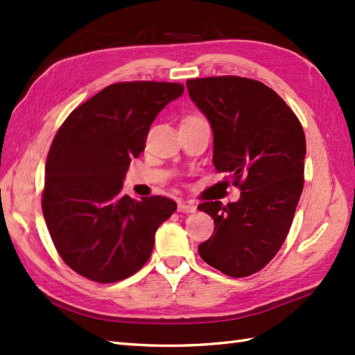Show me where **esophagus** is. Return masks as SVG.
<instances>
[{
  "label": "esophagus",
  "instance_id": "esophagus-1",
  "mask_svg": "<svg viewBox=\"0 0 355 355\" xmlns=\"http://www.w3.org/2000/svg\"><path fill=\"white\" fill-rule=\"evenodd\" d=\"M178 212H183V214H193V212H197V206H195V205H191V202L180 201V202H178Z\"/></svg>",
  "mask_w": 355,
  "mask_h": 355
}]
</instances>
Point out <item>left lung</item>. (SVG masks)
<instances>
[{"label":"left lung","mask_w":355,"mask_h":355,"mask_svg":"<svg viewBox=\"0 0 355 355\" xmlns=\"http://www.w3.org/2000/svg\"><path fill=\"white\" fill-rule=\"evenodd\" d=\"M214 131V164L239 186L236 202L198 206L215 229L198 253L232 277H245L275 258L288 235L304 189L305 134L282 97L262 82L218 76L186 82Z\"/></svg>","instance_id":"1"}]
</instances>
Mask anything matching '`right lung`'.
<instances>
[{"instance_id":"obj_1","label":"right lung","mask_w":355,"mask_h":355,"mask_svg":"<svg viewBox=\"0 0 355 355\" xmlns=\"http://www.w3.org/2000/svg\"><path fill=\"white\" fill-rule=\"evenodd\" d=\"M183 89L169 82L112 84L71 111L53 139L42 214L64 262L89 281L111 284L139 271L157 229L177 210L160 195H122V182L157 114Z\"/></svg>"}]
</instances>
